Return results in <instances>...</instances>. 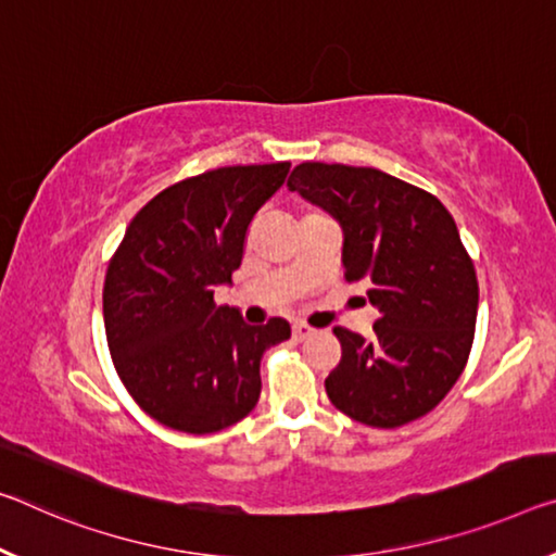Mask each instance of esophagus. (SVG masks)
Listing matches in <instances>:
<instances>
[{
	"mask_svg": "<svg viewBox=\"0 0 556 556\" xmlns=\"http://www.w3.org/2000/svg\"><path fill=\"white\" fill-rule=\"evenodd\" d=\"M314 333H316V329H312L309 324H304V321H296V324H294V339H296V341L309 339V337H314Z\"/></svg>",
	"mask_w": 556,
	"mask_h": 556,
	"instance_id": "34e87169",
	"label": "esophagus"
}]
</instances>
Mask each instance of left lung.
I'll use <instances>...</instances> for the list:
<instances>
[{"label":"left lung","mask_w":556,"mask_h":556,"mask_svg":"<svg viewBox=\"0 0 556 556\" xmlns=\"http://www.w3.org/2000/svg\"><path fill=\"white\" fill-rule=\"evenodd\" d=\"M287 185L339 219L343 277L364 281L378 309L371 339L333 329L329 401L371 428L426 416L460 378L478 319V277L453 215L376 167L302 163Z\"/></svg>","instance_id":"8db88e82"}]
</instances>
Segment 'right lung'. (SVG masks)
Returning <instances> with one entry per match:
<instances>
[{"instance_id": "1", "label": "right lung", "mask_w": 556, "mask_h": 556, "mask_svg": "<svg viewBox=\"0 0 556 556\" xmlns=\"http://www.w3.org/2000/svg\"><path fill=\"white\" fill-rule=\"evenodd\" d=\"M289 163L232 165L170 185L130 219L103 285L118 378L148 416L180 433L235 426L260 401V361L292 337L285 319L250 326L215 304L257 210Z\"/></svg>"}]
</instances>
